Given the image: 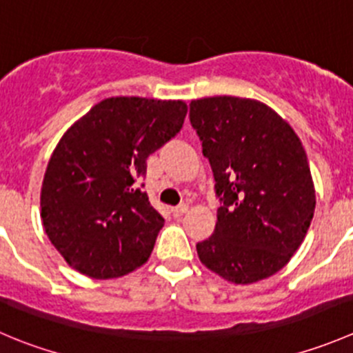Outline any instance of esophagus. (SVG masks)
Masks as SVG:
<instances>
[{"instance_id":"esophagus-1","label":"esophagus","mask_w":353,"mask_h":353,"mask_svg":"<svg viewBox=\"0 0 353 353\" xmlns=\"http://www.w3.org/2000/svg\"><path fill=\"white\" fill-rule=\"evenodd\" d=\"M186 212H188V205L186 203H181V205H177V207L172 208L174 217H181V215H184Z\"/></svg>"}]
</instances>
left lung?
Returning a JSON list of instances; mask_svg holds the SVG:
<instances>
[{
    "instance_id": "1",
    "label": "left lung",
    "mask_w": 353,
    "mask_h": 353,
    "mask_svg": "<svg viewBox=\"0 0 353 353\" xmlns=\"http://www.w3.org/2000/svg\"><path fill=\"white\" fill-rule=\"evenodd\" d=\"M190 122L221 201L214 234L196 243L201 263L236 285L276 274L302 245L316 208L302 141L272 108L248 98L193 100Z\"/></svg>"
}]
</instances>
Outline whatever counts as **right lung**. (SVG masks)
I'll use <instances>...</instances> for the list:
<instances>
[{"mask_svg":"<svg viewBox=\"0 0 353 353\" xmlns=\"http://www.w3.org/2000/svg\"><path fill=\"white\" fill-rule=\"evenodd\" d=\"M179 100L107 98L63 134L41 188V219L70 268L94 279L150 259L163 217L143 191L146 159L181 131Z\"/></svg>","mask_w":353,"mask_h":353,"instance_id":"add662e5","label":"right lung"}]
</instances>
